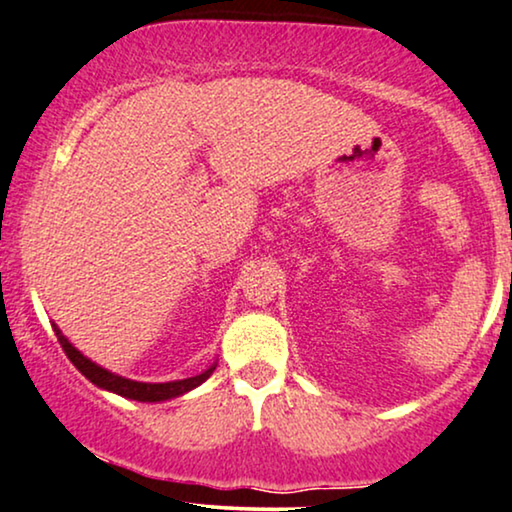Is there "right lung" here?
<instances>
[{"mask_svg":"<svg viewBox=\"0 0 512 512\" xmlns=\"http://www.w3.org/2000/svg\"><path fill=\"white\" fill-rule=\"evenodd\" d=\"M53 331H56L58 336V343H61V348L65 350V355L70 357V362L75 364V367L82 371V374L89 378L91 383L103 390H110V393H117L122 397H129V400H138V402H162V400H171V397H178L183 393H188V390L197 388L199 383H204L207 378L214 374L216 364L214 367H209L207 371H202L199 376H192V378H183V381H169V383H141V381H131V378H124V376H117L112 374V371L98 367L89 360V357H84L79 350L72 345L68 338L63 336V331L53 324Z\"/></svg>","mask_w":512,"mask_h":512,"instance_id":"1","label":"right lung"}]
</instances>
